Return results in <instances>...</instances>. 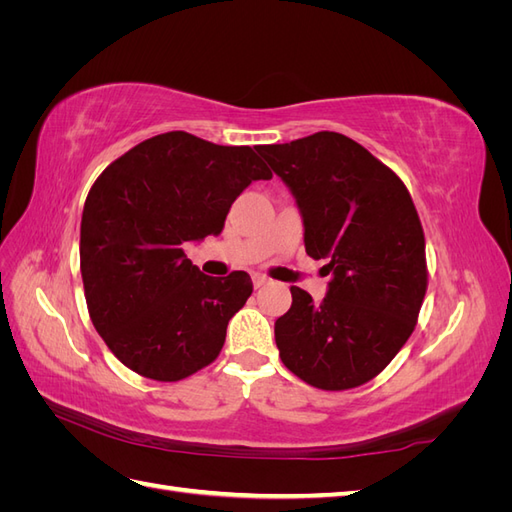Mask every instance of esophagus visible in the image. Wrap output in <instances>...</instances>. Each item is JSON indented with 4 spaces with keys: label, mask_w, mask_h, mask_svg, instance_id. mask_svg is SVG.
<instances>
[{
    "label": "esophagus",
    "mask_w": 512,
    "mask_h": 512,
    "mask_svg": "<svg viewBox=\"0 0 512 512\" xmlns=\"http://www.w3.org/2000/svg\"><path fill=\"white\" fill-rule=\"evenodd\" d=\"M252 280H254V288H262L269 284V277H265V275H254Z\"/></svg>",
    "instance_id": "1"
}]
</instances>
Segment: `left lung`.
I'll use <instances>...</instances> for the list:
<instances>
[{"label":"left lung","mask_w":512,"mask_h":512,"mask_svg":"<svg viewBox=\"0 0 512 512\" xmlns=\"http://www.w3.org/2000/svg\"><path fill=\"white\" fill-rule=\"evenodd\" d=\"M303 213L305 252L333 273L322 303L292 286L275 344L294 376L322 391L374 380L412 335L427 292L425 232L393 170L352 138L316 132L260 145Z\"/></svg>","instance_id":"left-lung-1"}]
</instances>
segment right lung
Masks as SVG:
<instances>
[{"mask_svg":"<svg viewBox=\"0 0 512 512\" xmlns=\"http://www.w3.org/2000/svg\"><path fill=\"white\" fill-rule=\"evenodd\" d=\"M273 173L252 147L188 132L138 143L91 185L81 220V275L91 322L138 376L177 382L211 365L250 275L200 273L183 243L218 237L235 198Z\"/></svg>","mask_w":512,"mask_h":512,"instance_id":"obj_1","label":"right lung"}]
</instances>
